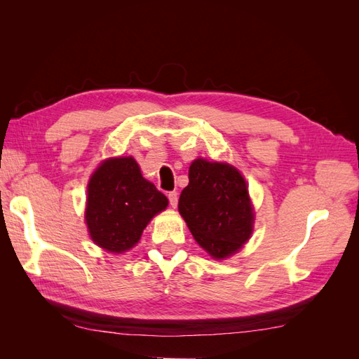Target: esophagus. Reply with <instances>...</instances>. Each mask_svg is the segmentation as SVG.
<instances>
[{
  "label": "esophagus",
  "instance_id": "obj_1",
  "mask_svg": "<svg viewBox=\"0 0 359 359\" xmlns=\"http://www.w3.org/2000/svg\"><path fill=\"white\" fill-rule=\"evenodd\" d=\"M168 198H169L170 206H173V208H175V206L178 205V193H177V191H170V193L168 194Z\"/></svg>",
  "mask_w": 359,
  "mask_h": 359
}]
</instances>
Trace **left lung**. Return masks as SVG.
Returning <instances> with one entry per match:
<instances>
[{
    "mask_svg": "<svg viewBox=\"0 0 359 359\" xmlns=\"http://www.w3.org/2000/svg\"><path fill=\"white\" fill-rule=\"evenodd\" d=\"M178 210L198 244L214 259L233 255L253 232V208L241 173L226 163L198 158Z\"/></svg>",
    "mask_w": 359,
    "mask_h": 359,
    "instance_id": "8db88e82",
    "label": "left lung"
}]
</instances>
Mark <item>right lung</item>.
I'll list each match as a JSON object with an SVG mask.
<instances>
[{
    "label": "right lung",
    "instance_id": "add662e5",
    "mask_svg": "<svg viewBox=\"0 0 359 359\" xmlns=\"http://www.w3.org/2000/svg\"><path fill=\"white\" fill-rule=\"evenodd\" d=\"M166 206L168 198L142 177L133 157L111 158L90 180L85 220L97 245L123 253Z\"/></svg>",
    "mask_w": 359,
    "mask_h": 359
}]
</instances>
